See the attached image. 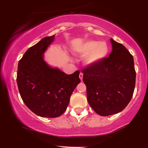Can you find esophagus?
<instances>
[{
  "label": "esophagus",
  "instance_id": "34e87169",
  "mask_svg": "<svg viewBox=\"0 0 148 148\" xmlns=\"http://www.w3.org/2000/svg\"><path fill=\"white\" fill-rule=\"evenodd\" d=\"M83 76H84V74H83L82 72H80L79 78H80V79L81 80V81H82V79H83Z\"/></svg>",
  "mask_w": 148,
  "mask_h": 148
}]
</instances>
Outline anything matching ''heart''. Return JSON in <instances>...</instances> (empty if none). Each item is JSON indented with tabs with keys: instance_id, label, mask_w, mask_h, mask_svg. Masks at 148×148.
<instances>
[{
	"instance_id": "obj_1",
	"label": "heart",
	"mask_w": 148,
	"mask_h": 148,
	"mask_svg": "<svg viewBox=\"0 0 148 148\" xmlns=\"http://www.w3.org/2000/svg\"><path fill=\"white\" fill-rule=\"evenodd\" d=\"M109 48L105 42L87 40L79 44L73 49L75 54L86 55L85 62L89 65L98 63L104 59L108 53Z\"/></svg>"
}]
</instances>
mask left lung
Listing matches in <instances>:
<instances>
[{
    "label": "left lung",
    "instance_id": "1",
    "mask_svg": "<svg viewBox=\"0 0 148 148\" xmlns=\"http://www.w3.org/2000/svg\"><path fill=\"white\" fill-rule=\"evenodd\" d=\"M112 51L98 63L82 69L87 100L97 114L120 113L132 99L136 84L134 58L125 46L111 39Z\"/></svg>",
    "mask_w": 148,
    "mask_h": 148
}]
</instances>
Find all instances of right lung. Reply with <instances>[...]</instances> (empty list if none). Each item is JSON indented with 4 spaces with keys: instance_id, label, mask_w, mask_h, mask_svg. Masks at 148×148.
Instances as JSON below:
<instances>
[{
    "instance_id": "add662e5",
    "label": "right lung",
    "mask_w": 148,
    "mask_h": 148,
    "mask_svg": "<svg viewBox=\"0 0 148 148\" xmlns=\"http://www.w3.org/2000/svg\"><path fill=\"white\" fill-rule=\"evenodd\" d=\"M54 37H44L30 47L18 64L16 82L21 99L30 111L43 118L60 116L81 82L79 71L67 74L44 60V53Z\"/></svg>"
}]
</instances>
